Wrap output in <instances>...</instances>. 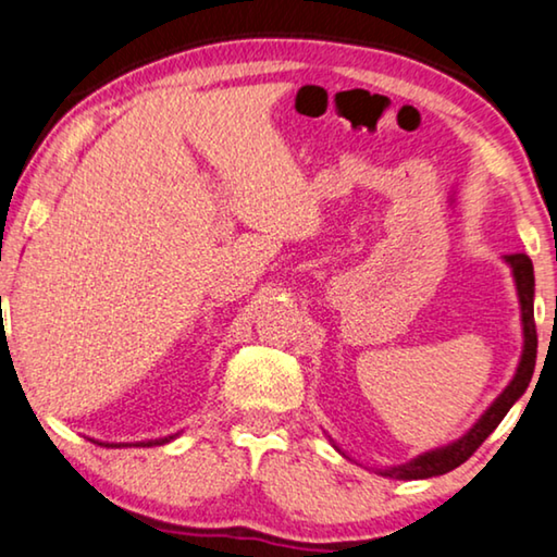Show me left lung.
Instances as JSON below:
<instances>
[{
	"instance_id": "1",
	"label": "left lung",
	"mask_w": 557,
	"mask_h": 557,
	"mask_svg": "<svg viewBox=\"0 0 557 557\" xmlns=\"http://www.w3.org/2000/svg\"><path fill=\"white\" fill-rule=\"evenodd\" d=\"M507 263L512 265L515 284H518L520 306H522V332H525V349H522V359L518 367V374L507 389L495 399V405L487 409L478 424L465 434L462 440H457L455 445L434 449V453H424L407 465L392 467L384 470V478H397V480H424L434 478V474H445L455 470L462 462H467L474 453H478L482 442L495 432V426L503 422V417L510 412V407L525 394L530 379L535 372V357H537V329H535V311H533V296H535V276H533V261L528 253H510Z\"/></svg>"
}]
</instances>
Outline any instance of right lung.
I'll return each mask as SVG.
<instances>
[{
	"instance_id": "add662e5",
	"label": "right lung",
	"mask_w": 557,
	"mask_h": 557,
	"mask_svg": "<svg viewBox=\"0 0 557 557\" xmlns=\"http://www.w3.org/2000/svg\"><path fill=\"white\" fill-rule=\"evenodd\" d=\"M0 336L4 338V332H2ZM171 440H173V437H165V440H156V442H140V445H148V447H150V445H163V442H171ZM117 447H120V445H117Z\"/></svg>"
}]
</instances>
